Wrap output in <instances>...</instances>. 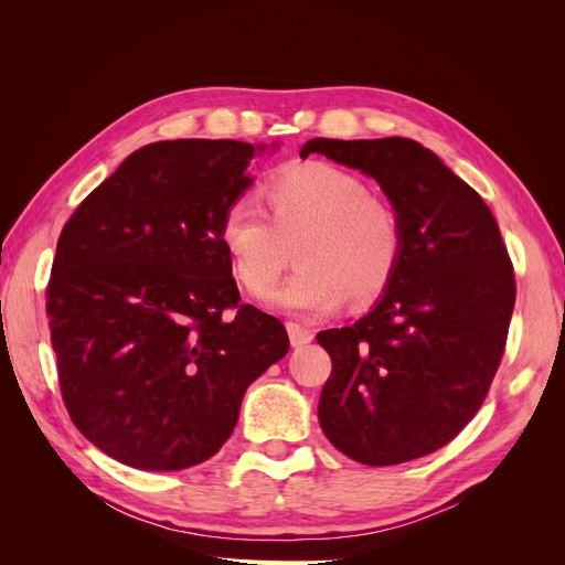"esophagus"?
<instances>
[{"label": "esophagus", "instance_id": "34e87169", "mask_svg": "<svg viewBox=\"0 0 565 565\" xmlns=\"http://www.w3.org/2000/svg\"><path fill=\"white\" fill-rule=\"evenodd\" d=\"M287 332H289V341H292V347L311 344L313 337H316V332L311 328H306V324L295 322V320L287 322Z\"/></svg>", "mask_w": 565, "mask_h": 565}]
</instances>
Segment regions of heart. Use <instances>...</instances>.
<instances>
[{
    "mask_svg": "<svg viewBox=\"0 0 565 565\" xmlns=\"http://www.w3.org/2000/svg\"><path fill=\"white\" fill-rule=\"evenodd\" d=\"M266 214L235 200L218 218V243L249 295L266 297L289 262L297 270L276 295L285 309L330 313L349 297L377 301L396 278L405 231L388 202L370 195L365 179L330 162L285 167L262 188Z\"/></svg>",
    "mask_w": 565,
    "mask_h": 565,
    "instance_id": "1",
    "label": "heart"
}]
</instances>
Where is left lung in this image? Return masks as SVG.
Returning <instances> with one entry per match:
<instances>
[{"label":"left lung","instance_id":"left-lung-1","mask_svg":"<svg viewBox=\"0 0 565 565\" xmlns=\"http://www.w3.org/2000/svg\"><path fill=\"white\" fill-rule=\"evenodd\" d=\"M311 152L377 179L405 231L382 301L318 334L332 358L318 419L361 465H403L446 446L483 405L507 347L514 266L483 198L429 148L391 136L313 139L301 158Z\"/></svg>","mask_w":565,"mask_h":565}]
</instances>
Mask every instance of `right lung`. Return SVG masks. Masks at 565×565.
Wrapping results in <instances>:
<instances>
[{
  "instance_id": "add662e5",
  "label": "right lung",
  "mask_w": 565,
  "mask_h": 565,
  "mask_svg": "<svg viewBox=\"0 0 565 565\" xmlns=\"http://www.w3.org/2000/svg\"><path fill=\"white\" fill-rule=\"evenodd\" d=\"M254 146L139 148L79 202L46 285L58 386L73 424L134 469L179 471L235 429L247 386L289 349L241 303L218 218L252 183Z\"/></svg>"
}]
</instances>
